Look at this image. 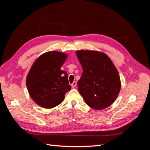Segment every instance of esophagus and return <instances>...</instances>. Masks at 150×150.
<instances>
[{
	"mask_svg": "<svg viewBox=\"0 0 150 150\" xmlns=\"http://www.w3.org/2000/svg\"><path fill=\"white\" fill-rule=\"evenodd\" d=\"M76 84H77V82H76V81H74V82L71 84V87H72V88H75Z\"/></svg>",
	"mask_w": 150,
	"mask_h": 150,
	"instance_id": "1",
	"label": "esophagus"
}]
</instances>
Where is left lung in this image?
<instances>
[{
  "label": "left lung",
  "instance_id": "1",
  "mask_svg": "<svg viewBox=\"0 0 150 150\" xmlns=\"http://www.w3.org/2000/svg\"><path fill=\"white\" fill-rule=\"evenodd\" d=\"M83 67L78 91L88 105L103 110L115 101L120 91L118 71L106 54L99 51L79 50L76 52Z\"/></svg>",
  "mask_w": 150,
  "mask_h": 150
}]
</instances>
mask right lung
<instances>
[{
  "instance_id": "1",
  "label": "right lung",
  "mask_w": 150,
  "mask_h": 150,
  "mask_svg": "<svg viewBox=\"0 0 150 150\" xmlns=\"http://www.w3.org/2000/svg\"><path fill=\"white\" fill-rule=\"evenodd\" d=\"M67 54L47 52L40 56L27 76L26 85L30 96L44 108H52L61 104L65 94L71 89L66 71L61 67Z\"/></svg>"
}]
</instances>
